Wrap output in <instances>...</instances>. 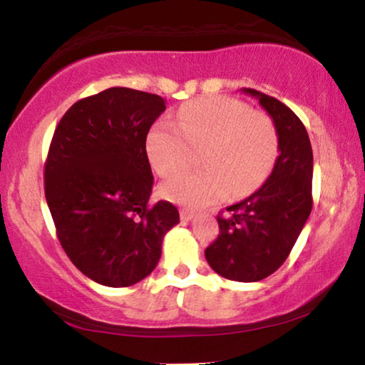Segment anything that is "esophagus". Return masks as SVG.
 <instances>
[{
  "label": "esophagus",
  "mask_w": 365,
  "mask_h": 365,
  "mask_svg": "<svg viewBox=\"0 0 365 365\" xmlns=\"http://www.w3.org/2000/svg\"><path fill=\"white\" fill-rule=\"evenodd\" d=\"M194 216H195V212L192 211V209H188V207H182V209H180V217H182L183 221L194 220Z\"/></svg>",
  "instance_id": "obj_1"
}]
</instances>
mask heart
I'll return each mask as SVG.
<instances>
[{"label": "heart", "instance_id": "b5f03b06", "mask_svg": "<svg viewBox=\"0 0 365 365\" xmlns=\"http://www.w3.org/2000/svg\"><path fill=\"white\" fill-rule=\"evenodd\" d=\"M148 154L163 177L192 161V149H202L204 168L183 171L163 183L165 197L185 206H206L230 190L244 195L266 178L278 154L273 121L249 104L226 96H207L182 106L177 123L159 120L148 133Z\"/></svg>", "mask_w": 365, "mask_h": 365}]
</instances>
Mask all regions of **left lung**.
Instances as JSON below:
<instances>
[{
	"label": "left lung",
	"instance_id": "left-lung-1",
	"mask_svg": "<svg viewBox=\"0 0 365 365\" xmlns=\"http://www.w3.org/2000/svg\"><path fill=\"white\" fill-rule=\"evenodd\" d=\"M245 94L273 118L278 133L274 168L266 183L217 215L220 235L206 249L209 266L233 282H259L273 274L292 252L312 211V148L299 116L276 98L254 89Z\"/></svg>",
	"mask_w": 365,
	"mask_h": 365
}]
</instances>
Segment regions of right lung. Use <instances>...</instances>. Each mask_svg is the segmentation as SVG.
Wrapping results in <instances>:
<instances>
[{
    "mask_svg": "<svg viewBox=\"0 0 365 365\" xmlns=\"http://www.w3.org/2000/svg\"><path fill=\"white\" fill-rule=\"evenodd\" d=\"M165 99L111 87L63 115L44 165L46 202L58 240L87 278L121 288L153 273L163 237L180 221L168 200L149 202L145 150Z\"/></svg>",
    "mask_w": 365,
    "mask_h": 365,
    "instance_id": "obj_1",
    "label": "right lung"
}]
</instances>
